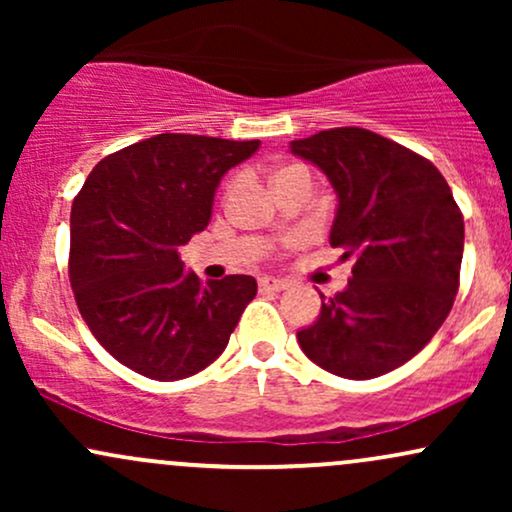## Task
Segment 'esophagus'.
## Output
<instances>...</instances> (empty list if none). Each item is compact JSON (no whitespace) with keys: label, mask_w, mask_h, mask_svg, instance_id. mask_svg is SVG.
<instances>
[{"label":"esophagus","mask_w":512,"mask_h":512,"mask_svg":"<svg viewBox=\"0 0 512 512\" xmlns=\"http://www.w3.org/2000/svg\"><path fill=\"white\" fill-rule=\"evenodd\" d=\"M289 286L286 279H276V276H262L260 279V289L262 291H284Z\"/></svg>","instance_id":"34e87169"}]
</instances>
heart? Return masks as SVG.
Listing matches in <instances>:
<instances>
[{"instance_id":"obj_1","label":"heart","mask_w":512,"mask_h":512,"mask_svg":"<svg viewBox=\"0 0 512 512\" xmlns=\"http://www.w3.org/2000/svg\"><path fill=\"white\" fill-rule=\"evenodd\" d=\"M281 170H286V168H281Z\"/></svg>"}]
</instances>
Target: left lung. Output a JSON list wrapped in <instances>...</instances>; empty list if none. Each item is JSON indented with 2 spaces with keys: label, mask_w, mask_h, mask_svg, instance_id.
Returning <instances> with one entry per match:
<instances>
[{
  "label": "left lung",
  "mask_w": 512,
  "mask_h": 512,
  "mask_svg": "<svg viewBox=\"0 0 512 512\" xmlns=\"http://www.w3.org/2000/svg\"><path fill=\"white\" fill-rule=\"evenodd\" d=\"M291 154L330 180V245L354 260L346 289L322 301L298 344L342 378L390 373L431 342L455 301L464 250L455 197L431 161L361 127L296 139Z\"/></svg>",
  "instance_id": "left-lung-1"
}]
</instances>
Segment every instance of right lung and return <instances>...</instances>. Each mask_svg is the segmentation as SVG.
<instances>
[{
    "mask_svg": "<svg viewBox=\"0 0 512 512\" xmlns=\"http://www.w3.org/2000/svg\"><path fill=\"white\" fill-rule=\"evenodd\" d=\"M257 149V139L156 134L86 178L69 219V281L88 330L122 366L170 383L223 354L257 281H199L178 248L207 228L223 175Z\"/></svg>",
    "mask_w": 512,
    "mask_h": 512,
    "instance_id": "obj_1",
    "label": "right lung"
}]
</instances>
